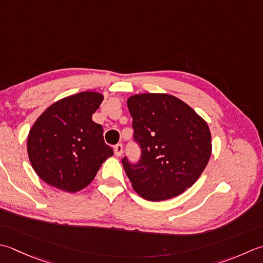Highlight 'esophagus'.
Wrapping results in <instances>:
<instances>
[{
    "label": "esophagus",
    "mask_w": 263,
    "mask_h": 263,
    "mask_svg": "<svg viewBox=\"0 0 263 263\" xmlns=\"http://www.w3.org/2000/svg\"><path fill=\"white\" fill-rule=\"evenodd\" d=\"M114 153H115V156H116V157H121V156H122V154H123V146L121 145V143H118L117 146H115Z\"/></svg>",
    "instance_id": "34e87169"
}]
</instances>
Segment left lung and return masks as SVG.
<instances>
[{"instance_id": "1", "label": "left lung", "mask_w": 263, "mask_h": 263, "mask_svg": "<svg viewBox=\"0 0 263 263\" xmlns=\"http://www.w3.org/2000/svg\"><path fill=\"white\" fill-rule=\"evenodd\" d=\"M141 159L123 158L135 192L151 202L179 196L197 181L212 153L206 121L179 98L139 93L127 98Z\"/></svg>"}]
</instances>
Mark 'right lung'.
Segmentation results:
<instances>
[{
    "mask_svg": "<svg viewBox=\"0 0 263 263\" xmlns=\"http://www.w3.org/2000/svg\"><path fill=\"white\" fill-rule=\"evenodd\" d=\"M104 95L83 91L54 104L30 127L27 153L35 173L49 186L76 193L89 186L112 149L104 130L92 121Z\"/></svg>",
    "mask_w": 263,
    "mask_h": 263,
    "instance_id": "right-lung-1",
    "label": "right lung"
}]
</instances>
